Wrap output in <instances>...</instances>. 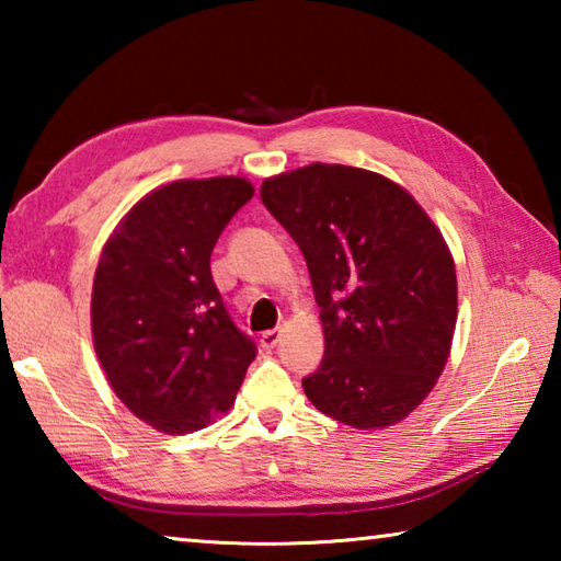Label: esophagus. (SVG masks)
<instances>
[{"label": "esophagus", "instance_id": "1", "mask_svg": "<svg viewBox=\"0 0 561 561\" xmlns=\"http://www.w3.org/2000/svg\"><path fill=\"white\" fill-rule=\"evenodd\" d=\"M279 339H282V329H270V331H264L260 341L264 348H274L279 344Z\"/></svg>", "mask_w": 561, "mask_h": 561}]
</instances>
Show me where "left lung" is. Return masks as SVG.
Masks as SVG:
<instances>
[{"label": "left lung", "mask_w": 561, "mask_h": 561, "mask_svg": "<svg viewBox=\"0 0 561 561\" xmlns=\"http://www.w3.org/2000/svg\"><path fill=\"white\" fill-rule=\"evenodd\" d=\"M260 195L299 244L321 309L324 358L304 393L360 431L403 421L438 381L458 317L438 227L403 187L348 165L311 163Z\"/></svg>", "instance_id": "1"}]
</instances>
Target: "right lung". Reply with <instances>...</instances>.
Here are the masks:
<instances>
[{"label": "right lung", "instance_id": "right-lung-1", "mask_svg": "<svg viewBox=\"0 0 561 561\" xmlns=\"http://www.w3.org/2000/svg\"><path fill=\"white\" fill-rule=\"evenodd\" d=\"M252 195L242 178L178 180L133 207L101 252L93 346L121 401L163 433L230 411L257 356L210 272L217 237Z\"/></svg>", "mask_w": 561, "mask_h": 561}]
</instances>
